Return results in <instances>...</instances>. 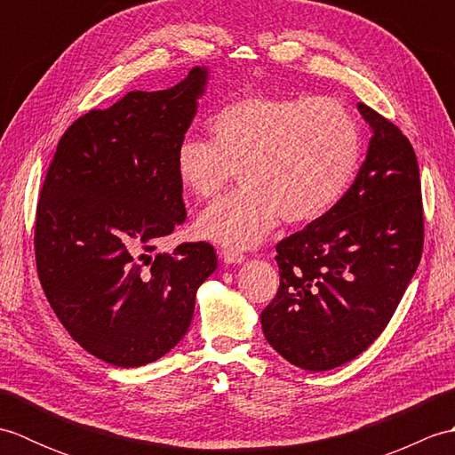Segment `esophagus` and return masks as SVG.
Listing matches in <instances>:
<instances>
[{
  "label": "esophagus",
  "instance_id": "1",
  "mask_svg": "<svg viewBox=\"0 0 455 455\" xmlns=\"http://www.w3.org/2000/svg\"><path fill=\"white\" fill-rule=\"evenodd\" d=\"M220 258L225 264H243L244 262V254L238 252V250H230V248L220 250Z\"/></svg>",
  "mask_w": 455,
  "mask_h": 455
}]
</instances>
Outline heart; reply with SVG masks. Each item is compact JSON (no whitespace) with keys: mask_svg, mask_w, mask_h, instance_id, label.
I'll return each instance as SVG.
<instances>
[{"mask_svg":"<svg viewBox=\"0 0 455 455\" xmlns=\"http://www.w3.org/2000/svg\"><path fill=\"white\" fill-rule=\"evenodd\" d=\"M211 137H186L176 173L196 199H212L240 170L243 188L212 203L197 233L230 250L262 244L282 219L307 225L331 211L360 166L352 113L316 95H243L220 108Z\"/></svg>","mask_w":455,"mask_h":455,"instance_id":"heart-1","label":"heart"}]
</instances>
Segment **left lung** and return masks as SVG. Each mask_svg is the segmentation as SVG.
Here are the masks:
<instances>
[{
  "instance_id": "left-lung-1",
  "label": "left lung",
  "mask_w": 455,
  "mask_h": 455,
  "mask_svg": "<svg viewBox=\"0 0 455 455\" xmlns=\"http://www.w3.org/2000/svg\"><path fill=\"white\" fill-rule=\"evenodd\" d=\"M357 109L371 127L362 168L331 211L275 246L279 289L259 316L269 346L308 371L334 370L373 344L422 256L417 154L391 121Z\"/></svg>"
}]
</instances>
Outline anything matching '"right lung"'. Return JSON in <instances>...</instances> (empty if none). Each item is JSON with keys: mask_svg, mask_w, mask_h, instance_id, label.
Masks as SVG:
<instances>
[{"mask_svg": "<svg viewBox=\"0 0 455 455\" xmlns=\"http://www.w3.org/2000/svg\"><path fill=\"white\" fill-rule=\"evenodd\" d=\"M207 68L173 88L129 92L92 109L58 142L35 220L36 272L58 321L85 352L117 367L168 354L217 269L209 243L156 252L186 220L176 148L197 113Z\"/></svg>", "mask_w": 455, "mask_h": 455, "instance_id": "1", "label": "right lung"}]
</instances>
